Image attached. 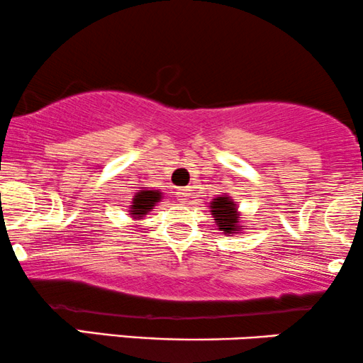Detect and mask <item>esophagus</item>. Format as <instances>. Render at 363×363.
Segmentation results:
<instances>
[{
	"label": "esophagus",
	"instance_id": "obj_1",
	"mask_svg": "<svg viewBox=\"0 0 363 363\" xmlns=\"http://www.w3.org/2000/svg\"><path fill=\"white\" fill-rule=\"evenodd\" d=\"M189 196H191V189H189V187H179V189H177V199H179V203H186V201L189 199Z\"/></svg>",
	"mask_w": 363,
	"mask_h": 363
}]
</instances>
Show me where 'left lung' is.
Masks as SVG:
<instances>
[{"mask_svg":"<svg viewBox=\"0 0 363 363\" xmlns=\"http://www.w3.org/2000/svg\"><path fill=\"white\" fill-rule=\"evenodd\" d=\"M209 211H211L213 218H215L218 230L223 231L225 235H235L238 231H242V226H240L242 221H240L237 203L226 194H221L213 199L209 203Z\"/></svg>","mask_w":363,"mask_h":363,"instance_id":"1","label":"left lung"}]
</instances>
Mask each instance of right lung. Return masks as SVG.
I'll list each match as a JSON object with an SVG mask.
<instances>
[{"instance_id": "1", "label": "right lung", "mask_w": 363, "mask_h": 363, "mask_svg": "<svg viewBox=\"0 0 363 363\" xmlns=\"http://www.w3.org/2000/svg\"><path fill=\"white\" fill-rule=\"evenodd\" d=\"M160 199H162V193H160V191L140 189L138 193H135L132 204H130V216H132L133 220H143V216H145L148 211H152Z\"/></svg>"}]
</instances>
